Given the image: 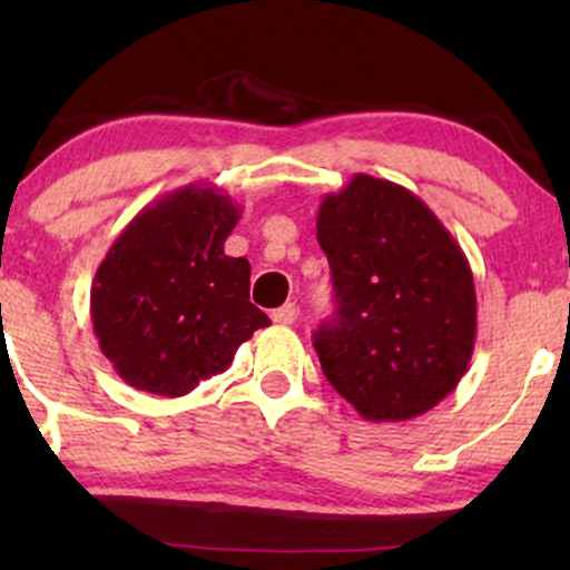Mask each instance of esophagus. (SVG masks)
<instances>
[{"mask_svg":"<svg viewBox=\"0 0 570 570\" xmlns=\"http://www.w3.org/2000/svg\"><path fill=\"white\" fill-rule=\"evenodd\" d=\"M295 318H298V308H295L293 303H285V306L272 311V322H275V324L287 326V324H293Z\"/></svg>","mask_w":570,"mask_h":570,"instance_id":"esophagus-1","label":"esophagus"}]
</instances>
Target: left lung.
Here are the masks:
<instances>
[{
  "label": "left lung",
  "mask_w": 570,
  "mask_h": 570,
  "mask_svg": "<svg viewBox=\"0 0 570 570\" xmlns=\"http://www.w3.org/2000/svg\"><path fill=\"white\" fill-rule=\"evenodd\" d=\"M316 238L337 298L314 334L326 381L373 423L425 415L472 361L478 295L462 246L410 189L365 174L326 194Z\"/></svg>",
  "instance_id": "1"
}]
</instances>
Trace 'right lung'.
<instances>
[{
  "instance_id": "1",
  "label": "right lung",
  "mask_w": 570,
  "mask_h": 570,
  "mask_svg": "<svg viewBox=\"0 0 570 570\" xmlns=\"http://www.w3.org/2000/svg\"><path fill=\"white\" fill-rule=\"evenodd\" d=\"M238 217L228 194L189 184L147 205L108 248L90 318L100 353L129 386L189 394L272 324L248 301L252 264L225 254Z\"/></svg>"
}]
</instances>
